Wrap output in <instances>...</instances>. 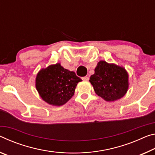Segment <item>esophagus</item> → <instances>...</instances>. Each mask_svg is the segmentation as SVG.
<instances>
[{"mask_svg": "<svg viewBox=\"0 0 155 155\" xmlns=\"http://www.w3.org/2000/svg\"><path fill=\"white\" fill-rule=\"evenodd\" d=\"M82 80H84V81H88V80H89V78H88V76H85V77L82 78Z\"/></svg>", "mask_w": 155, "mask_h": 155, "instance_id": "34e87169", "label": "esophagus"}]
</instances>
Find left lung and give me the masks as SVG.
<instances>
[{
  "label": "left lung",
  "instance_id": "obj_1",
  "mask_svg": "<svg viewBox=\"0 0 155 155\" xmlns=\"http://www.w3.org/2000/svg\"><path fill=\"white\" fill-rule=\"evenodd\" d=\"M90 82L96 94L107 101L124 97L128 88V75L125 68L101 60L91 76Z\"/></svg>",
  "mask_w": 155,
  "mask_h": 155
}]
</instances>
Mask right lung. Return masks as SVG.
Wrapping results in <instances>:
<instances>
[{
    "label": "right lung",
    "instance_id": "add662e5",
    "mask_svg": "<svg viewBox=\"0 0 155 155\" xmlns=\"http://www.w3.org/2000/svg\"><path fill=\"white\" fill-rule=\"evenodd\" d=\"M81 81L75 72L57 63L40 71L35 78V87L45 102L60 106L73 97L76 86Z\"/></svg>",
    "mask_w": 155,
    "mask_h": 155
}]
</instances>
